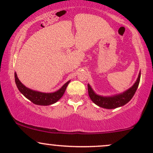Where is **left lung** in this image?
<instances>
[{
	"mask_svg": "<svg viewBox=\"0 0 153 153\" xmlns=\"http://www.w3.org/2000/svg\"><path fill=\"white\" fill-rule=\"evenodd\" d=\"M140 76H141V71H140L138 78L132 86L127 89V91H124L123 93L110 96H103L98 95L93 90L90 84H88V95L90 96L91 99L92 100V101L95 104L100 107H102V108L112 109V108H116L122 106L129 102L134 96L135 92H136L137 89L138 88L139 83H140Z\"/></svg>",
	"mask_w": 153,
	"mask_h": 153,
	"instance_id": "obj_1",
	"label": "left lung"
}]
</instances>
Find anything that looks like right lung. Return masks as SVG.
<instances>
[{"mask_svg": "<svg viewBox=\"0 0 153 153\" xmlns=\"http://www.w3.org/2000/svg\"><path fill=\"white\" fill-rule=\"evenodd\" d=\"M15 75V82L16 86L18 88L21 94H22L24 96L31 101V102L36 105L39 106H49V105L53 104L62 98L64 94L66 88L71 82V80L65 83L59 90L54 91L52 93H43L40 91H34L32 89L26 87L22 82L19 80L17 77L16 73H14Z\"/></svg>", "mask_w": 153, "mask_h": 153, "instance_id": "right-lung-1", "label": "right lung"}]
</instances>
